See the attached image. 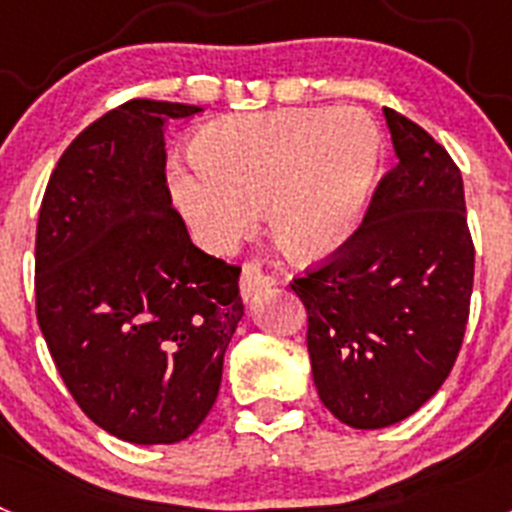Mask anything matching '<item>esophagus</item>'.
<instances>
[{"label":"esophagus","mask_w":512,"mask_h":512,"mask_svg":"<svg viewBox=\"0 0 512 512\" xmlns=\"http://www.w3.org/2000/svg\"><path fill=\"white\" fill-rule=\"evenodd\" d=\"M271 284H274V279H271L269 274H264V271H261V266H256V264L243 266L241 297L246 302H251L253 297L259 295V292H264V289H269Z\"/></svg>","instance_id":"1"}]
</instances>
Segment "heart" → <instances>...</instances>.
<instances>
[{
	"label": "heart",
	"mask_w": 512,
	"mask_h": 512,
	"mask_svg": "<svg viewBox=\"0 0 512 512\" xmlns=\"http://www.w3.org/2000/svg\"><path fill=\"white\" fill-rule=\"evenodd\" d=\"M197 164L174 169L171 200L207 248L223 251L266 205L279 246L302 261L336 256L372 205L382 138L361 112L305 107L223 117L194 140Z\"/></svg>",
	"instance_id": "heart-1"
}]
</instances>
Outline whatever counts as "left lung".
I'll use <instances>...</instances> for the list:
<instances>
[{
	"instance_id": "1",
	"label": "left lung",
	"mask_w": 512,
	"mask_h": 512,
	"mask_svg": "<svg viewBox=\"0 0 512 512\" xmlns=\"http://www.w3.org/2000/svg\"><path fill=\"white\" fill-rule=\"evenodd\" d=\"M397 166L354 241L292 289L325 408L361 431L413 415L449 377L474 282L461 171L431 135L384 110Z\"/></svg>"
}]
</instances>
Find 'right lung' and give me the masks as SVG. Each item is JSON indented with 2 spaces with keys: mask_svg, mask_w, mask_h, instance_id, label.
Listing matches in <instances>:
<instances>
[{
  "mask_svg": "<svg viewBox=\"0 0 512 512\" xmlns=\"http://www.w3.org/2000/svg\"><path fill=\"white\" fill-rule=\"evenodd\" d=\"M197 104L130 99L81 130L45 187L38 325L79 408L140 446L192 436L243 318L241 269L194 246L166 187L169 120Z\"/></svg>",
  "mask_w": 512,
  "mask_h": 512,
  "instance_id": "right-lung-1",
  "label": "right lung"
}]
</instances>
